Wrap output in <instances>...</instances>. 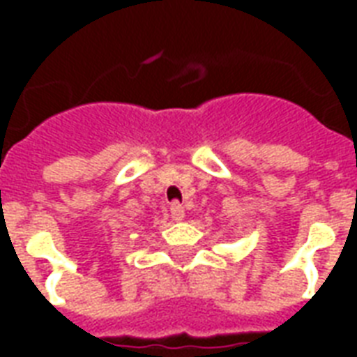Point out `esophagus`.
I'll list each match as a JSON object with an SVG mask.
<instances>
[{
    "mask_svg": "<svg viewBox=\"0 0 357 357\" xmlns=\"http://www.w3.org/2000/svg\"><path fill=\"white\" fill-rule=\"evenodd\" d=\"M170 214H172V220L179 222V220H183V218H185V210H183V206H181L179 202H172Z\"/></svg>",
    "mask_w": 357,
    "mask_h": 357,
    "instance_id": "obj_1",
    "label": "esophagus"
}]
</instances>
